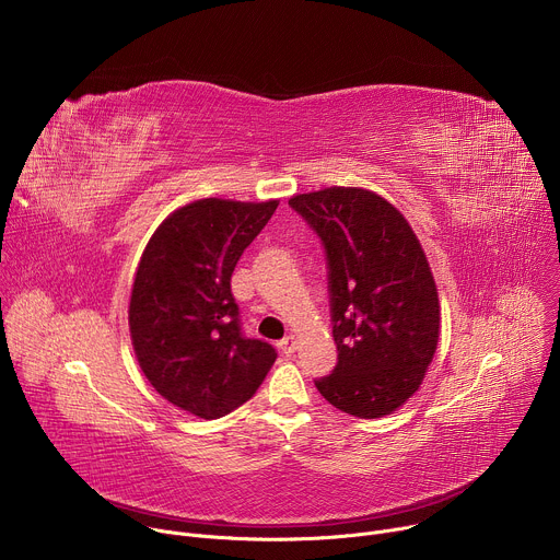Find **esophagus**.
<instances>
[{"label":"esophagus","instance_id":"esophagus-1","mask_svg":"<svg viewBox=\"0 0 560 560\" xmlns=\"http://www.w3.org/2000/svg\"><path fill=\"white\" fill-rule=\"evenodd\" d=\"M296 343H299L296 337H294V335H288L285 339H281V341L277 343V348H279L283 354H292V352L296 350Z\"/></svg>","mask_w":560,"mask_h":560}]
</instances>
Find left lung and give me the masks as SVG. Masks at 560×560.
Returning a JSON list of instances; mask_svg holds the SVG:
<instances>
[{
	"label": "left lung",
	"instance_id": "left-lung-1",
	"mask_svg": "<svg viewBox=\"0 0 560 560\" xmlns=\"http://www.w3.org/2000/svg\"><path fill=\"white\" fill-rule=\"evenodd\" d=\"M328 255L330 376L314 381L328 404L359 419L396 412L421 387L441 332L436 283L412 225L365 188L332 186L288 201Z\"/></svg>",
	"mask_w": 560,
	"mask_h": 560
}]
</instances>
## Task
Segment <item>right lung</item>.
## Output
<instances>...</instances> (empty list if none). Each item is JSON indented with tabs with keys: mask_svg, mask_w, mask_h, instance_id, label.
Here are the masks:
<instances>
[{
	"mask_svg": "<svg viewBox=\"0 0 560 560\" xmlns=\"http://www.w3.org/2000/svg\"><path fill=\"white\" fill-rule=\"evenodd\" d=\"M279 201L197 199L154 230L135 272L128 326L141 372L173 406L219 419L244 406L277 352L246 339L230 277Z\"/></svg>",
	"mask_w": 560,
	"mask_h": 560,
	"instance_id": "right-lung-1",
	"label": "right lung"
}]
</instances>
